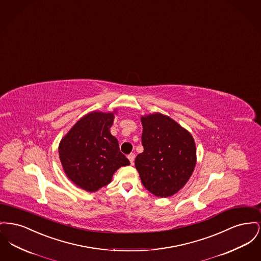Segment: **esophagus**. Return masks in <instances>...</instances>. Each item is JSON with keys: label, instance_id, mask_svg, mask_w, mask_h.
<instances>
[{"label": "esophagus", "instance_id": "esophagus-1", "mask_svg": "<svg viewBox=\"0 0 261 261\" xmlns=\"http://www.w3.org/2000/svg\"><path fill=\"white\" fill-rule=\"evenodd\" d=\"M127 158H128V160H129L130 164H134V161H135L136 155H135L134 153H130V154H128V155H127Z\"/></svg>", "mask_w": 261, "mask_h": 261}]
</instances>
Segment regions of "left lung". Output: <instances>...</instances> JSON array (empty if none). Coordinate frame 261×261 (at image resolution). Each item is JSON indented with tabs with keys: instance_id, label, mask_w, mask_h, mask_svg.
<instances>
[{
	"instance_id": "1",
	"label": "left lung",
	"mask_w": 261,
	"mask_h": 261,
	"mask_svg": "<svg viewBox=\"0 0 261 261\" xmlns=\"http://www.w3.org/2000/svg\"><path fill=\"white\" fill-rule=\"evenodd\" d=\"M143 152L135 165L143 187L159 197L178 192L191 178L196 161L192 135L171 118L153 114L141 118Z\"/></svg>"
}]
</instances>
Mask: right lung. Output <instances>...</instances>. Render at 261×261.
Wrapping results in <instances>:
<instances>
[{
  "instance_id": "obj_1",
  "label": "right lung",
  "mask_w": 261,
  "mask_h": 261,
  "mask_svg": "<svg viewBox=\"0 0 261 261\" xmlns=\"http://www.w3.org/2000/svg\"><path fill=\"white\" fill-rule=\"evenodd\" d=\"M112 113L93 112L74 124L59 146L63 168L77 187L93 192L110 184L113 174L129 165L111 135Z\"/></svg>"
}]
</instances>
